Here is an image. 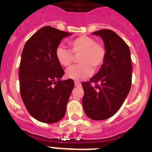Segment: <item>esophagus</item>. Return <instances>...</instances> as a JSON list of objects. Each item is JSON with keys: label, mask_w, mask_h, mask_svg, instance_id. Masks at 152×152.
<instances>
[{"label": "esophagus", "mask_w": 152, "mask_h": 152, "mask_svg": "<svg viewBox=\"0 0 152 152\" xmlns=\"http://www.w3.org/2000/svg\"><path fill=\"white\" fill-rule=\"evenodd\" d=\"M75 86L76 87H80L81 83L80 82H78V81H75Z\"/></svg>", "instance_id": "obj_1"}]
</instances>
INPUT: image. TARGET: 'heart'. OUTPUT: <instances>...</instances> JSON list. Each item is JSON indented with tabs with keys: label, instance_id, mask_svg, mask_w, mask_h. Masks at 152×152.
Masks as SVG:
<instances>
[{
	"label": "heart",
	"instance_id": "heart-1",
	"mask_svg": "<svg viewBox=\"0 0 152 152\" xmlns=\"http://www.w3.org/2000/svg\"><path fill=\"white\" fill-rule=\"evenodd\" d=\"M72 52L75 55H80L79 63L70 67L66 70V76L73 80L80 81L91 76L93 69L97 70L102 65L106 50L101 45L96 43L93 38L80 36L72 39L69 42ZM69 50L63 46H58L55 50V56L61 65L68 67L73 61V55Z\"/></svg>",
	"mask_w": 152,
	"mask_h": 152
}]
</instances>
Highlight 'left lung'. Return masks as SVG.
Masks as SVG:
<instances>
[{
    "mask_svg": "<svg viewBox=\"0 0 152 152\" xmlns=\"http://www.w3.org/2000/svg\"><path fill=\"white\" fill-rule=\"evenodd\" d=\"M92 34L102 39L106 57L90 82L82 83L84 91L82 104L88 118L100 121L114 115L129 93L132 62L129 46L115 32L103 29ZM91 82L100 84L93 87Z\"/></svg>",
    "mask_w": 152,
    "mask_h": 152,
    "instance_id": "1",
    "label": "left lung"
}]
</instances>
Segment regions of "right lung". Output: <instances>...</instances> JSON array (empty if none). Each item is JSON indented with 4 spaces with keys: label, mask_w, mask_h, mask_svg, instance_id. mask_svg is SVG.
<instances>
[{
    "label": "right lung",
    "mask_w": 152,
    "mask_h": 152,
    "mask_svg": "<svg viewBox=\"0 0 152 152\" xmlns=\"http://www.w3.org/2000/svg\"><path fill=\"white\" fill-rule=\"evenodd\" d=\"M71 33L42 27L25 44L20 61V95L27 111L36 120L52 124L61 120L74 88L71 79L62 80L64 72L55 50Z\"/></svg>",
    "instance_id": "1"
}]
</instances>
